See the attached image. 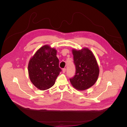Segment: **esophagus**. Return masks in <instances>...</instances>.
Wrapping results in <instances>:
<instances>
[{
    "label": "esophagus",
    "mask_w": 127,
    "mask_h": 127,
    "mask_svg": "<svg viewBox=\"0 0 127 127\" xmlns=\"http://www.w3.org/2000/svg\"><path fill=\"white\" fill-rule=\"evenodd\" d=\"M66 68H64V69H63V72L64 73L66 72Z\"/></svg>",
    "instance_id": "34e87169"
}]
</instances>
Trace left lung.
<instances>
[{"instance_id":"left-lung-1","label":"left lung","mask_w":127,"mask_h":127,"mask_svg":"<svg viewBox=\"0 0 127 127\" xmlns=\"http://www.w3.org/2000/svg\"><path fill=\"white\" fill-rule=\"evenodd\" d=\"M75 75L70 78L73 87L79 91H84L92 87L97 81L99 69L96 58L87 48L81 50L73 49Z\"/></svg>"}]
</instances>
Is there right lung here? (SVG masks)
<instances>
[{
    "instance_id": "1",
    "label": "right lung",
    "mask_w": 127,
    "mask_h": 127,
    "mask_svg": "<svg viewBox=\"0 0 127 127\" xmlns=\"http://www.w3.org/2000/svg\"><path fill=\"white\" fill-rule=\"evenodd\" d=\"M28 69L30 79L36 88L41 91L50 89L62 71L57 50L47 45L40 47L29 61Z\"/></svg>"
}]
</instances>
